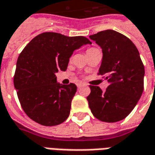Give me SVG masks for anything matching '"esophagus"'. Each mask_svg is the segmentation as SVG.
<instances>
[{
	"label": "esophagus",
	"mask_w": 155,
	"mask_h": 155,
	"mask_svg": "<svg viewBox=\"0 0 155 155\" xmlns=\"http://www.w3.org/2000/svg\"><path fill=\"white\" fill-rule=\"evenodd\" d=\"M82 83H78V84H77V86H78V88L80 87H82Z\"/></svg>",
	"instance_id": "obj_1"
}]
</instances>
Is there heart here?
<instances>
[{
  "label": "heart",
  "instance_id": "heart-1",
  "mask_svg": "<svg viewBox=\"0 0 155 155\" xmlns=\"http://www.w3.org/2000/svg\"><path fill=\"white\" fill-rule=\"evenodd\" d=\"M92 49H94V48H88V49H87V52H86V53H87V54H88L89 52L91 51V50H92Z\"/></svg>",
  "mask_w": 155,
  "mask_h": 155
}]
</instances>
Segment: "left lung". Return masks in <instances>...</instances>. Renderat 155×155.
I'll use <instances>...</instances> for the list:
<instances>
[{"instance_id":"obj_1","label":"left lung","mask_w":155,"mask_h":155,"mask_svg":"<svg viewBox=\"0 0 155 155\" xmlns=\"http://www.w3.org/2000/svg\"><path fill=\"white\" fill-rule=\"evenodd\" d=\"M89 38L102 49L98 75L110 83L105 91L90 86L91 93L87 97L89 107L101 121H120L131 112L143 93L144 64L133 42L120 33L107 30Z\"/></svg>"}]
</instances>
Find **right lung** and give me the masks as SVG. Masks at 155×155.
Returning a JSON list of instances; mask_svg holds the SVG:
<instances>
[{
  "label": "right lung",
  "instance_id": "obj_1",
  "mask_svg": "<svg viewBox=\"0 0 155 155\" xmlns=\"http://www.w3.org/2000/svg\"><path fill=\"white\" fill-rule=\"evenodd\" d=\"M87 44L91 43L83 36L45 32L35 37L20 53L14 85L22 109L34 121L53 126L68 117L77 86L58 83L55 73L66 71L73 51Z\"/></svg>",
  "mask_w": 155,
  "mask_h": 155
}]
</instances>
